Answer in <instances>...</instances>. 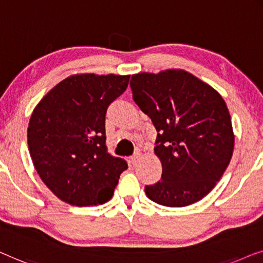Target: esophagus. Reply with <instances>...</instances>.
Segmentation results:
<instances>
[{"label": "esophagus", "mask_w": 263, "mask_h": 263, "mask_svg": "<svg viewBox=\"0 0 263 263\" xmlns=\"http://www.w3.org/2000/svg\"><path fill=\"white\" fill-rule=\"evenodd\" d=\"M140 158H142V154L139 153V151H137V153L133 155V156L131 157V162H132V164H137L139 162V160Z\"/></svg>", "instance_id": "1"}]
</instances>
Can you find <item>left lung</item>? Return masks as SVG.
<instances>
[{"instance_id":"8db88e82","label":"left lung","mask_w":263,"mask_h":263,"mask_svg":"<svg viewBox=\"0 0 263 263\" xmlns=\"http://www.w3.org/2000/svg\"><path fill=\"white\" fill-rule=\"evenodd\" d=\"M133 100L153 121L161 181L146 197L168 207L194 204L210 193L230 163L231 117L218 91L182 69L132 75Z\"/></svg>"}]
</instances>
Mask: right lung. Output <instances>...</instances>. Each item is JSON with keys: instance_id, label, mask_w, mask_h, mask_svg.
Here are the masks:
<instances>
[{"instance_id": "add662e5", "label": "right lung", "mask_w": 263, "mask_h": 263, "mask_svg": "<svg viewBox=\"0 0 263 263\" xmlns=\"http://www.w3.org/2000/svg\"><path fill=\"white\" fill-rule=\"evenodd\" d=\"M128 81L130 75L75 73L33 109L27 128L33 164L47 188L66 204H105L127 169L123 158L107 153L105 117Z\"/></svg>"}]
</instances>
